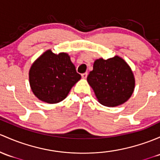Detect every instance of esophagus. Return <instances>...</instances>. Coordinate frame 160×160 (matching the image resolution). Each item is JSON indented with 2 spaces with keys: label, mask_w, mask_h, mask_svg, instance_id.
Returning a JSON list of instances; mask_svg holds the SVG:
<instances>
[{
  "label": "esophagus",
  "mask_w": 160,
  "mask_h": 160,
  "mask_svg": "<svg viewBox=\"0 0 160 160\" xmlns=\"http://www.w3.org/2000/svg\"><path fill=\"white\" fill-rule=\"evenodd\" d=\"M81 76H82V78H83V79H86V78H87V73H83V74H82Z\"/></svg>",
  "instance_id": "34e87169"
}]
</instances>
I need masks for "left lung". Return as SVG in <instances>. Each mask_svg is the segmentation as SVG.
Returning <instances> with one entry per match:
<instances>
[{
    "label": "left lung",
    "instance_id": "8db88e82",
    "mask_svg": "<svg viewBox=\"0 0 160 160\" xmlns=\"http://www.w3.org/2000/svg\"><path fill=\"white\" fill-rule=\"evenodd\" d=\"M87 80L98 102L109 107L127 102L135 88V78L130 67L119 56L96 60Z\"/></svg>",
    "mask_w": 160,
    "mask_h": 160
}]
</instances>
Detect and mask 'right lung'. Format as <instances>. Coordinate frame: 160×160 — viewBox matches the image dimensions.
Masks as SVG:
<instances>
[{"instance_id": "obj_1", "label": "right lung", "mask_w": 160, "mask_h": 160, "mask_svg": "<svg viewBox=\"0 0 160 160\" xmlns=\"http://www.w3.org/2000/svg\"><path fill=\"white\" fill-rule=\"evenodd\" d=\"M81 79L67 53L55 54L45 51L35 60L29 70V82L33 94L41 101L58 103L68 95Z\"/></svg>"}]
</instances>
